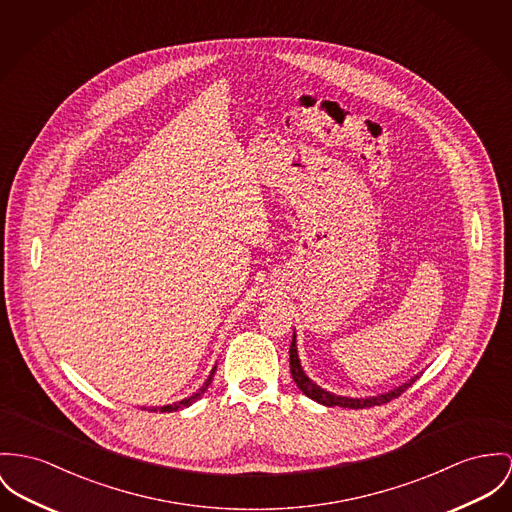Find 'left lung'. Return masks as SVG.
<instances>
[{
	"instance_id": "1",
	"label": "left lung",
	"mask_w": 512,
	"mask_h": 512,
	"mask_svg": "<svg viewBox=\"0 0 512 512\" xmlns=\"http://www.w3.org/2000/svg\"><path fill=\"white\" fill-rule=\"evenodd\" d=\"M290 374H292L296 386L300 388V392L308 395L310 399H314V401L321 403V405H327V407H349V409H364V407L384 405V403H388V401H392L395 397L403 394L417 380V376H415V378H411L409 382L401 384L399 388H395L392 392L374 395V397H360V399H356V397H341V395L329 394V392L321 390L317 384H314L306 376V372L302 370V364H300V358H298V349H296V333L292 335V343H290Z\"/></svg>"
}]
</instances>
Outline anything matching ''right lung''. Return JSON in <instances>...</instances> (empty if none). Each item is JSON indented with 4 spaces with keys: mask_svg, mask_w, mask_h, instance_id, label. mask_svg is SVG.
I'll list each match as a JSON object with an SVG mask.
<instances>
[{
    "mask_svg": "<svg viewBox=\"0 0 512 512\" xmlns=\"http://www.w3.org/2000/svg\"><path fill=\"white\" fill-rule=\"evenodd\" d=\"M214 370H216V368H212V372H210L208 380L204 382V386L198 390L197 394H193L191 397H187V399H181V401H177V403H173V405H163V407H150L148 411H161V413H171V411H179V409H183V407H189L193 401H197L198 397L206 392V388H208V386H210V382H212Z\"/></svg>",
    "mask_w": 512,
    "mask_h": 512,
    "instance_id": "add662e5",
    "label": "right lung"
}]
</instances>
